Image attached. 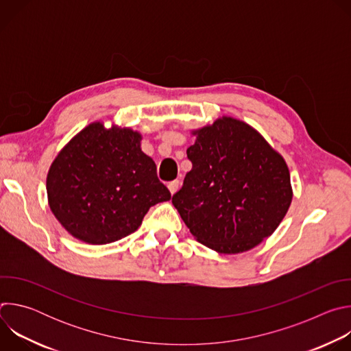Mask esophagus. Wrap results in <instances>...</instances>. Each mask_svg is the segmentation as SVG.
I'll return each mask as SVG.
<instances>
[{"mask_svg": "<svg viewBox=\"0 0 351 351\" xmlns=\"http://www.w3.org/2000/svg\"><path fill=\"white\" fill-rule=\"evenodd\" d=\"M179 187H180V182L179 180H172V182L168 183V189H169L171 194H175L179 190Z\"/></svg>", "mask_w": 351, "mask_h": 351, "instance_id": "esophagus-1", "label": "esophagus"}]
</instances>
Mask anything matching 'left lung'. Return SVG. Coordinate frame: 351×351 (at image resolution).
<instances>
[{"instance_id": "1", "label": "left lung", "mask_w": 351, "mask_h": 351, "mask_svg": "<svg viewBox=\"0 0 351 351\" xmlns=\"http://www.w3.org/2000/svg\"><path fill=\"white\" fill-rule=\"evenodd\" d=\"M191 171L172 204L190 233L221 254L258 245L285 218L291 198L289 168L243 121L222 117L194 130Z\"/></svg>"}]
</instances>
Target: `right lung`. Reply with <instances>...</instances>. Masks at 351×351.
<instances>
[{
    "instance_id": "add662e5",
    "label": "right lung",
    "mask_w": 351,
    "mask_h": 351,
    "mask_svg": "<svg viewBox=\"0 0 351 351\" xmlns=\"http://www.w3.org/2000/svg\"><path fill=\"white\" fill-rule=\"evenodd\" d=\"M141 134L93 122L62 149L47 175L48 206L60 223L88 244H107L137 230L144 215L171 193Z\"/></svg>"
}]
</instances>
